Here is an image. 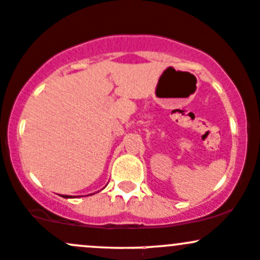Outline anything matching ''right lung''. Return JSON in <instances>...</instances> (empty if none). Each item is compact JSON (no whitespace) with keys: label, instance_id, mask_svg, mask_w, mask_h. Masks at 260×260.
<instances>
[{"label":"right lung","instance_id":"add662e5","mask_svg":"<svg viewBox=\"0 0 260 260\" xmlns=\"http://www.w3.org/2000/svg\"><path fill=\"white\" fill-rule=\"evenodd\" d=\"M63 197H66V198H68V196H63Z\"/></svg>","mask_w":260,"mask_h":260}]
</instances>
